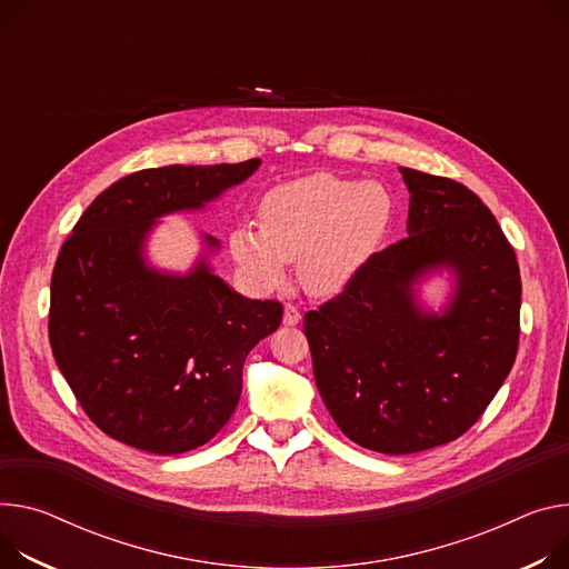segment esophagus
Segmentation results:
<instances>
[{
  "label": "esophagus",
  "instance_id": "1",
  "mask_svg": "<svg viewBox=\"0 0 569 569\" xmlns=\"http://www.w3.org/2000/svg\"><path fill=\"white\" fill-rule=\"evenodd\" d=\"M299 320H301L299 308L292 306V303H286V308H283V325L286 327H295V325H299Z\"/></svg>",
  "mask_w": 569,
  "mask_h": 569
}]
</instances>
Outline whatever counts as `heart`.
<instances>
[{
	"instance_id": "1",
	"label": "heart",
	"mask_w": 569,
	"mask_h": 569,
	"mask_svg": "<svg viewBox=\"0 0 569 569\" xmlns=\"http://www.w3.org/2000/svg\"><path fill=\"white\" fill-rule=\"evenodd\" d=\"M261 229L238 224L229 251L258 288L283 281L299 261L301 286L320 297L345 290L383 240L392 199L381 183L311 174L266 192L258 206Z\"/></svg>"
}]
</instances>
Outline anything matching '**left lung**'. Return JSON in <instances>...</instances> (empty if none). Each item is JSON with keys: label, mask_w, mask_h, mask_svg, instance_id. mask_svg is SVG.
I'll list each match as a JSON object with an SVG mask.
<instances>
[{"label": "left lung", "mask_w": 569, "mask_h": 569, "mask_svg": "<svg viewBox=\"0 0 569 569\" xmlns=\"http://www.w3.org/2000/svg\"><path fill=\"white\" fill-rule=\"evenodd\" d=\"M399 172L408 236L303 316L331 418L356 445L392 456L451 442L483 416L515 363L522 301L518 258L488 206L451 179ZM440 269L455 292L436 315L415 286Z\"/></svg>", "instance_id": "8db88e82"}]
</instances>
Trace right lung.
I'll return each mask as SVG.
<instances>
[{
	"instance_id": "1",
	"label": "right lung",
	"mask_w": 569,
	"mask_h": 569,
	"mask_svg": "<svg viewBox=\"0 0 569 569\" xmlns=\"http://www.w3.org/2000/svg\"><path fill=\"white\" fill-rule=\"evenodd\" d=\"M258 166L133 172L101 192L63 242L51 274L49 345L107 436L172 456L206 445L233 416L247 353L279 329L283 306L238 295L206 253L188 274L151 268L144 242L159 218L203 209ZM203 242L220 247L213 236Z\"/></svg>"
}]
</instances>
